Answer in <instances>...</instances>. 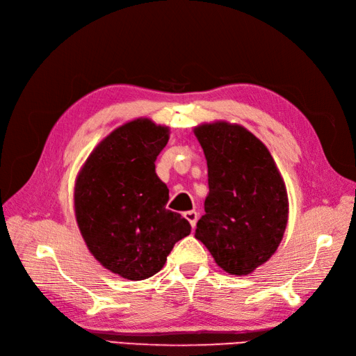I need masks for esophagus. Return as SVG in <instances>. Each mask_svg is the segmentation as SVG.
<instances>
[{"label": "esophagus", "instance_id": "1", "mask_svg": "<svg viewBox=\"0 0 356 356\" xmlns=\"http://www.w3.org/2000/svg\"><path fill=\"white\" fill-rule=\"evenodd\" d=\"M184 217L191 224V227H195L196 222H197V212L196 211H187V212H184Z\"/></svg>", "mask_w": 356, "mask_h": 356}]
</instances>
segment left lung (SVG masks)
<instances>
[{
    "label": "left lung",
    "instance_id": "1",
    "mask_svg": "<svg viewBox=\"0 0 356 356\" xmlns=\"http://www.w3.org/2000/svg\"><path fill=\"white\" fill-rule=\"evenodd\" d=\"M195 134L208 161L209 195L196 239L230 275L266 263L284 238L288 197L266 145L245 127L218 122Z\"/></svg>",
    "mask_w": 356,
    "mask_h": 356
}]
</instances>
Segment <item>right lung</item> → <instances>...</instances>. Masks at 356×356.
Instances as JSON below:
<instances>
[{
	"label": "right lung",
	"instance_id": "obj_1",
	"mask_svg": "<svg viewBox=\"0 0 356 356\" xmlns=\"http://www.w3.org/2000/svg\"><path fill=\"white\" fill-rule=\"evenodd\" d=\"M168 139V127L148 118L129 122L93 149L75 182V217L89 251L131 281L160 272L191 232L186 218L166 209L169 190L156 175Z\"/></svg>",
	"mask_w": 356,
	"mask_h": 356
}]
</instances>
